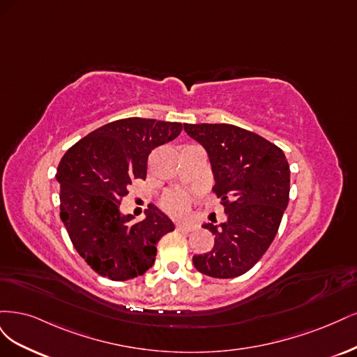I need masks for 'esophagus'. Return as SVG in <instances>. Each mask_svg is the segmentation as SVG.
I'll list each match as a JSON object with an SVG mask.
<instances>
[{
    "label": "esophagus",
    "instance_id": "34e87169",
    "mask_svg": "<svg viewBox=\"0 0 357 357\" xmlns=\"http://www.w3.org/2000/svg\"><path fill=\"white\" fill-rule=\"evenodd\" d=\"M194 225L192 224H176V229H179V231H185V233H191L194 231Z\"/></svg>",
    "mask_w": 357,
    "mask_h": 357
}]
</instances>
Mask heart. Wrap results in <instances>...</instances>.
<instances>
[{
	"mask_svg": "<svg viewBox=\"0 0 357 357\" xmlns=\"http://www.w3.org/2000/svg\"><path fill=\"white\" fill-rule=\"evenodd\" d=\"M192 202V194L183 190H169L162 197L163 209L172 215H185Z\"/></svg>",
	"mask_w": 357,
	"mask_h": 357,
	"instance_id": "1",
	"label": "heart"
}]
</instances>
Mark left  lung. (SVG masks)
I'll return each instance as SVG.
<instances>
[{
	"label": "left lung",
	"instance_id": "1",
	"mask_svg": "<svg viewBox=\"0 0 357 357\" xmlns=\"http://www.w3.org/2000/svg\"><path fill=\"white\" fill-rule=\"evenodd\" d=\"M187 135L209 154L213 192L227 221L216 228L209 254L194 255L200 273L233 279L249 271L266 254L289 203V165L282 149L262 136L233 124H183Z\"/></svg>",
	"mask_w": 357,
	"mask_h": 357
}]
</instances>
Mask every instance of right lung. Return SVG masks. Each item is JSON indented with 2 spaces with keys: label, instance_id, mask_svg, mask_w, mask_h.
Instances as JSON below:
<instances>
[{
  "label": "right lung",
  "instance_id": "add662e5",
  "mask_svg": "<svg viewBox=\"0 0 357 357\" xmlns=\"http://www.w3.org/2000/svg\"><path fill=\"white\" fill-rule=\"evenodd\" d=\"M181 123L123 119L93 130L73 145L57 166L61 220L75 250L102 278L124 282L153 267L157 243L175 225L155 206L146 218L120 213L132 179H145L148 155L174 141Z\"/></svg>",
  "mask_w": 357,
  "mask_h": 357
}]
</instances>
